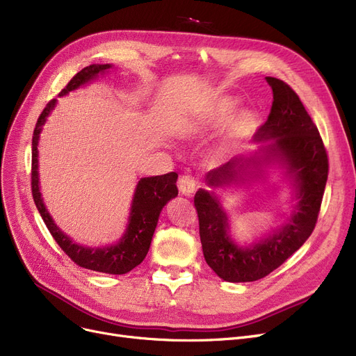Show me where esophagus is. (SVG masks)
<instances>
[{"instance_id": "34e87169", "label": "esophagus", "mask_w": 356, "mask_h": 356, "mask_svg": "<svg viewBox=\"0 0 356 356\" xmlns=\"http://www.w3.org/2000/svg\"><path fill=\"white\" fill-rule=\"evenodd\" d=\"M196 186L197 180L191 175H184L179 179V191L184 196H192L196 191Z\"/></svg>"}]
</instances>
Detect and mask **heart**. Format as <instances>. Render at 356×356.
I'll use <instances>...</instances> for the list:
<instances>
[{"mask_svg":"<svg viewBox=\"0 0 356 356\" xmlns=\"http://www.w3.org/2000/svg\"><path fill=\"white\" fill-rule=\"evenodd\" d=\"M232 109H234V102L231 99L219 98L207 109V112H204L203 115H200L193 121V124H191V128L197 131L204 127L219 125L229 117ZM255 124H257V118L254 115V112L241 111L239 114H236L232 118L229 124V134L231 137H235V138L245 137L255 128Z\"/></svg>","mask_w":356,"mask_h":356,"instance_id":"1","label":"heart"}]
</instances>
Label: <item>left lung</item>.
I'll list each match as a JSON object with an SVG mask.
<instances>
[{"mask_svg": "<svg viewBox=\"0 0 356 356\" xmlns=\"http://www.w3.org/2000/svg\"><path fill=\"white\" fill-rule=\"evenodd\" d=\"M273 89V105L267 121L254 134L255 141H268L267 157H275L287 167L296 181V211L286 227L252 247L241 248L228 235V218L213 192L199 189L195 207L204 259L225 282L248 283L264 278L290 258L312 235L325 193L329 159L319 129L307 114L290 85L277 78H266ZM258 164L254 157H235L207 175L211 186L228 184L239 172Z\"/></svg>", "mask_w": 356, "mask_h": 356, "instance_id": "1", "label": "left lung"}]
</instances>
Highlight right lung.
<instances>
[{
    "instance_id": "1",
    "label": "right lung",
    "mask_w": 356,
    "mask_h": 356,
    "mask_svg": "<svg viewBox=\"0 0 356 356\" xmlns=\"http://www.w3.org/2000/svg\"><path fill=\"white\" fill-rule=\"evenodd\" d=\"M111 65H90L78 72L69 81L65 89L60 90V97L66 95L67 92L82 86L97 76L98 73L109 69ZM56 99H51L39 120L35 122L33 133V152H31V193L37 209H39L46 227L54 241L58 242L63 252L73 261L74 264L88 268L92 271H99L106 274H125L136 268L143 263L145 258L152 238L157 227V220L164 204L177 196V173L170 172L161 176L143 177L134 193L133 207H131L129 223L125 235L117 245H111L105 248H86L74 244L69 236H66L58 227L54 225L53 219L43 203L40 191H39V173H37V144H39V134L42 127L46 122L50 111L54 108Z\"/></svg>"
}]
</instances>
